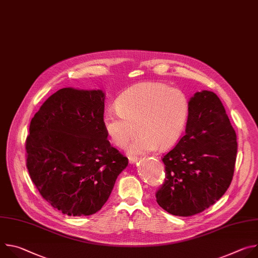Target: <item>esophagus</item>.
Wrapping results in <instances>:
<instances>
[{"mask_svg":"<svg viewBox=\"0 0 258 258\" xmlns=\"http://www.w3.org/2000/svg\"><path fill=\"white\" fill-rule=\"evenodd\" d=\"M138 157H136V156H130L128 157V162L131 163V164H135L137 161H138Z\"/></svg>","mask_w":258,"mask_h":258,"instance_id":"obj_1","label":"esophagus"}]
</instances>
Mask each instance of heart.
Instances as JSON below:
<instances>
[{"label": "heart", "mask_w": 258, "mask_h": 258, "mask_svg": "<svg viewBox=\"0 0 258 258\" xmlns=\"http://www.w3.org/2000/svg\"><path fill=\"white\" fill-rule=\"evenodd\" d=\"M117 109H108L103 126L110 141L131 155L147 154L174 146L185 131L189 100L178 89L163 83H143L124 91L116 100Z\"/></svg>", "instance_id": "obj_1"}]
</instances>
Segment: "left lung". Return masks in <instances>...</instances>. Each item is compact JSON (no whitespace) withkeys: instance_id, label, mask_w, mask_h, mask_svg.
Returning a JSON list of instances; mask_svg holds the SVG:
<instances>
[{"instance_id":"1","label":"left lung","mask_w":258,"mask_h":258,"mask_svg":"<svg viewBox=\"0 0 258 258\" xmlns=\"http://www.w3.org/2000/svg\"><path fill=\"white\" fill-rule=\"evenodd\" d=\"M186 134L162 161L166 178L156 201L168 213L202 212L229 189L237 157V136L219 98L210 91L189 100Z\"/></svg>"}]
</instances>
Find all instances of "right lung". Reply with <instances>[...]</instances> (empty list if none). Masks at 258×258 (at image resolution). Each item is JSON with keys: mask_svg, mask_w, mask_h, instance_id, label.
I'll use <instances>...</instances> for the list:
<instances>
[{"mask_svg": "<svg viewBox=\"0 0 258 258\" xmlns=\"http://www.w3.org/2000/svg\"><path fill=\"white\" fill-rule=\"evenodd\" d=\"M102 90L64 88L30 121L26 166L45 200L72 216L96 213L128 160L107 140Z\"/></svg>", "mask_w": 258, "mask_h": 258, "instance_id": "right-lung-1", "label": "right lung"}]
</instances>
